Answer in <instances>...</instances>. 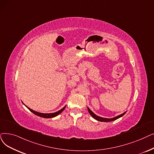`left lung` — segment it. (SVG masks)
<instances>
[{
    "label": "left lung",
    "mask_w": 154,
    "mask_h": 154,
    "mask_svg": "<svg viewBox=\"0 0 154 154\" xmlns=\"http://www.w3.org/2000/svg\"><path fill=\"white\" fill-rule=\"evenodd\" d=\"M88 109L89 112L90 113V115L92 116V117L93 118H94L95 119L97 120V121L102 122H112V121H115V120H116V119L119 118L120 117L123 116L125 114V113L126 112H126H123V114L120 115H118V116H116V117H114V118H102V117L98 116H97L96 115H95L94 113V112L88 108Z\"/></svg>",
    "instance_id": "obj_1"
}]
</instances>
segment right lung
<instances>
[{
    "label": "right lung",
    "mask_w": 154,
    "mask_h": 154,
    "mask_svg": "<svg viewBox=\"0 0 154 154\" xmlns=\"http://www.w3.org/2000/svg\"><path fill=\"white\" fill-rule=\"evenodd\" d=\"M27 108L29 109L30 111H31L32 113H34L35 115L38 116H40V117H42V118H53V117H55L57 116V115H58L60 113H61L65 108V106H64L63 108L62 109H61L60 110H59L55 112H53V113H42V112H37V111H35L34 110H32L31 109H30L29 108H28V106H26Z\"/></svg>",
    "instance_id": "obj_1"
}]
</instances>
